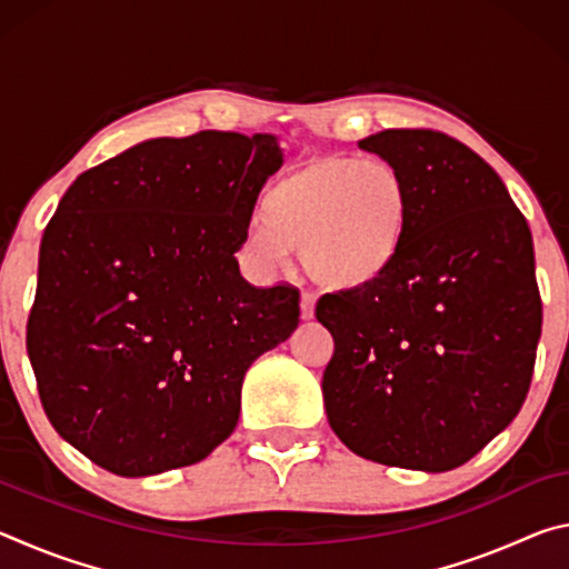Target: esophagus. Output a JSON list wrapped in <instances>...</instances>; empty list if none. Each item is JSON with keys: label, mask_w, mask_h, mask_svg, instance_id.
I'll list each match as a JSON object with an SVG mask.
<instances>
[{"label": "esophagus", "mask_w": 569, "mask_h": 569, "mask_svg": "<svg viewBox=\"0 0 569 569\" xmlns=\"http://www.w3.org/2000/svg\"><path fill=\"white\" fill-rule=\"evenodd\" d=\"M313 311H316V296L311 291H303L301 293V319L303 321L313 319Z\"/></svg>", "instance_id": "34e87169"}]
</instances>
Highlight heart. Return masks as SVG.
I'll return each mask as SVG.
<instances>
[{"label":"heart","instance_id":"1","mask_svg":"<svg viewBox=\"0 0 569 569\" xmlns=\"http://www.w3.org/2000/svg\"><path fill=\"white\" fill-rule=\"evenodd\" d=\"M409 226V186L391 162L326 156L273 182L246 250L266 273L281 271L291 250H301L319 286L363 291L399 263Z\"/></svg>","mask_w":569,"mask_h":569}]
</instances>
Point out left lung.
Masks as SVG:
<instances>
[{
  "mask_svg": "<svg viewBox=\"0 0 569 569\" xmlns=\"http://www.w3.org/2000/svg\"><path fill=\"white\" fill-rule=\"evenodd\" d=\"M361 150L409 186L399 263L363 291L326 293L329 423L387 467L449 471L522 409L542 333L532 233L502 178L437 130H383Z\"/></svg>",
  "mask_w": 569,
  "mask_h": 569,
  "instance_id": "obj_1",
  "label": "left lung"
}]
</instances>
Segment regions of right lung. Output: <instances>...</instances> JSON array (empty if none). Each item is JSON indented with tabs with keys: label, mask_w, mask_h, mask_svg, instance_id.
Returning <instances> with one entry per match:
<instances>
[{
	"label": "right lung",
	"mask_w": 569,
	"mask_h": 569,
	"mask_svg": "<svg viewBox=\"0 0 569 569\" xmlns=\"http://www.w3.org/2000/svg\"><path fill=\"white\" fill-rule=\"evenodd\" d=\"M283 166L273 134L156 138L84 170L44 228L27 321L57 435L120 477L196 465L233 435L248 366L298 326L293 286L236 250Z\"/></svg>",
	"instance_id": "1"
}]
</instances>
